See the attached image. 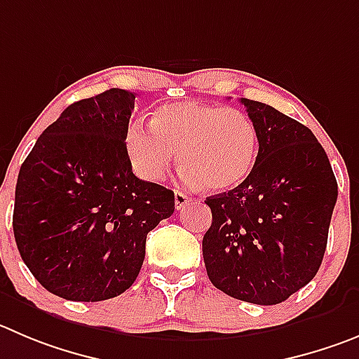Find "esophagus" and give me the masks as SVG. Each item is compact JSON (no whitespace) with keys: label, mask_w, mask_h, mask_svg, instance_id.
I'll return each mask as SVG.
<instances>
[{"label":"esophagus","mask_w":359,"mask_h":359,"mask_svg":"<svg viewBox=\"0 0 359 359\" xmlns=\"http://www.w3.org/2000/svg\"><path fill=\"white\" fill-rule=\"evenodd\" d=\"M189 202H191V198L186 195V193H182V191H175V207L177 209H184V207H186Z\"/></svg>","instance_id":"34e87169"}]
</instances>
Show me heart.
I'll list each match as a JSON object with an SVG mask.
<instances>
[{"label": "heart", "instance_id": "obj_1", "mask_svg": "<svg viewBox=\"0 0 359 359\" xmlns=\"http://www.w3.org/2000/svg\"><path fill=\"white\" fill-rule=\"evenodd\" d=\"M177 150L189 186L230 191L253 170L259 130L241 109L198 100L166 104L152 113L150 126L136 120L127 127V157L143 180H163Z\"/></svg>", "mask_w": 359, "mask_h": 359}]
</instances>
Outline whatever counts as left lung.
<instances>
[{
  "instance_id": "left-lung-1",
  "label": "left lung",
  "mask_w": 359,
  "mask_h": 359,
  "mask_svg": "<svg viewBox=\"0 0 359 359\" xmlns=\"http://www.w3.org/2000/svg\"><path fill=\"white\" fill-rule=\"evenodd\" d=\"M259 130L255 166L241 186L205 200L202 241L216 289L253 304H278L319 271L338 186L310 129L273 106L241 99Z\"/></svg>"
}]
</instances>
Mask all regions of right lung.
I'll return each mask as SVG.
<instances>
[{"label": "right lung", "mask_w": 359, "mask_h": 359, "mask_svg": "<svg viewBox=\"0 0 359 359\" xmlns=\"http://www.w3.org/2000/svg\"><path fill=\"white\" fill-rule=\"evenodd\" d=\"M134 99L111 88L70 104L19 170L18 250L40 285L63 299L126 292L143 266L147 233L175 210L173 191L133 173L126 133Z\"/></svg>", "instance_id": "obj_1"}]
</instances>
